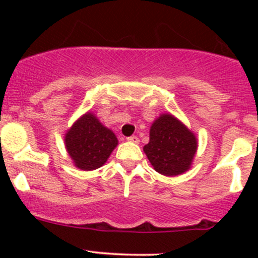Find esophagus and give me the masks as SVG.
<instances>
[{"label":"esophagus","mask_w":258,"mask_h":258,"mask_svg":"<svg viewBox=\"0 0 258 258\" xmlns=\"http://www.w3.org/2000/svg\"><path fill=\"white\" fill-rule=\"evenodd\" d=\"M127 141L128 142H134V144H139L140 140L137 136H131V137H127Z\"/></svg>","instance_id":"obj_1"}]
</instances>
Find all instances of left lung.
I'll return each instance as SVG.
<instances>
[{
  "label": "left lung",
  "instance_id": "obj_1",
  "mask_svg": "<svg viewBox=\"0 0 258 258\" xmlns=\"http://www.w3.org/2000/svg\"><path fill=\"white\" fill-rule=\"evenodd\" d=\"M197 140L189 130L171 114L158 117L150 130V142L144 151L157 172L177 176L191 166Z\"/></svg>",
  "mask_w": 258,
  "mask_h": 258
}]
</instances>
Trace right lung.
Segmentation results:
<instances>
[{
  "instance_id": "1",
  "label": "right lung",
  "mask_w": 258,
  "mask_h": 258,
  "mask_svg": "<svg viewBox=\"0 0 258 258\" xmlns=\"http://www.w3.org/2000/svg\"><path fill=\"white\" fill-rule=\"evenodd\" d=\"M64 141L76 167L85 171L101 167L117 146L113 132L90 112L83 114L70 128Z\"/></svg>"
}]
</instances>
